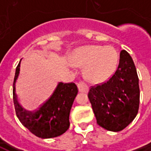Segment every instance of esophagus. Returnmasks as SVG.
Here are the masks:
<instances>
[{
	"instance_id": "esophagus-1",
	"label": "esophagus",
	"mask_w": 151,
	"mask_h": 151,
	"mask_svg": "<svg viewBox=\"0 0 151 151\" xmlns=\"http://www.w3.org/2000/svg\"><path fill=\"white\" fill-rule=\"evenodd\" d=\"M78 88L79 91L83 92V93H87L89 90L88 86L84 82H79L78 83Z\"/></svg>"
}]
</instances>
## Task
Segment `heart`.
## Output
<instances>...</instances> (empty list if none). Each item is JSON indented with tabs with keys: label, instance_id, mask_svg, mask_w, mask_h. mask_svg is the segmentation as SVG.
Wrapping results in <instances>:
<instances>
[{
	"label": "heart",
	"instance_id": "b5f03b06",
	"mask_svg": "<svg viewBox=\"0 0 151 151\" xmlns=\"http://www.w3.org/2000/svg\"><path fill=\"white\" fill-rule=\"evenodd\" d=\"M118 61L119 53L112 46L82 47L71 55L73 65L85 66L86 78L93 83H102L111 78L116 70Z\"/></svg>",
	"mask_w": 151,
	"mask_h": 151
}]
</instances>
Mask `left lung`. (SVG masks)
Returning <instances> with one entry per match:
<instances>
[{"instance_id":"left-lung-1","label":"left lung","mask_w":151,"mask_h":151,"mask_svg":"<svg viewBox=\"0 0 151 151\" xmlns=\"http://www.w3.org/2000/svg\"><path fill=\"white\" fill-rule=\"evenodd\" d=\"M88 98L97 124L112 132L123 130L136 117L140 89L136 67L125 50L120 53L116 72L107 82L91 86Z\"/></svg>"}]
</instances>
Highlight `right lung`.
Segmentation results:
<instances>
[{
	"label": "right lung",
	"instance_id": "1",
	"mask_svg": "<svg viewBox=\"0 0 151 151\" xmlns=\"http://www.w3.org/2000/svg\"><path fill=\"white\" fill-rule=\"evenodd\" d=\"M20 72V62L16 68L13 97L18 120L31 133L41 138L56 137L69 128V113L78 92L73 83L59 82L52 95L34 111L25 110L19 104L15 93V83Z\"/></svg>",
	"mask_w": 151,
	"mask_h": 151
}]
</instances>
